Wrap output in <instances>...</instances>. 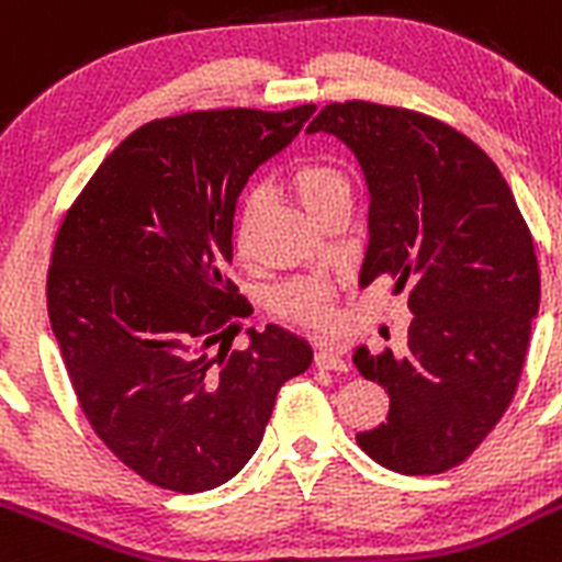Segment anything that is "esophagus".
Segmentation results:
<instances>
[{
    "label": "esophagus",
    "instance_id": "34e87169",
    "mask_svg": "<svg viewBox=\"0 0 562 562\" xmlns=\"http://www.w3.org/2000/svg\"><path fill=\"white\" fill-rule=\"evenodd\" d=\"M315 368H321V370H345V368H348V362H345L342 351L321 345V348L315 351Z\"/></svg>",
    "mask_w": 562,
    "mask_h": 562
}]
</instances>
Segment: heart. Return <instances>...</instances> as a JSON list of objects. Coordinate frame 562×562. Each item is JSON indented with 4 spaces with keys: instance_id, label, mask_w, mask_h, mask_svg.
Segmentation results:
<instances>
[{
    "instance_id": "heart-1",
    "label": "heart",
    "mask_w": 562,
    "mask_h": 562,
    "mask_svg": "<svg viewBox=\"0 0 562 562\" xmlns=\"http://www.w3.org/2000/svg\"><path fill=\"white\" fill-rule=\"evenodd\" d=\"M290 187L295 192V198L301 200L303 209L308 214H315L317 220L331 209L339 200L351 198V183H348V175L342 172L334 164L323 161H306L297 164L290 172ZM256 209V192H247L241 198V211H239V247L245 250V228L250 223V214ZM272 308L276 315L286 317L292 323H301V326H326L331 323L334 315V281L328 276H306L295 278V281H286V284L278 286L272 292Z\"/></svg>"
}]
</instances>
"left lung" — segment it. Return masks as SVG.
Returning a JSON list of instances; mask_svg holds the SVG:
<instances>
[{
    "label": "left lung",
    "instance_id": "1",
    "mask_svg": "<svg viewBox=\"0 0 562 562\" xmlns=\"http://www.w3.org/2000/svg\"><path fill=\"white\" fill-rule=\"evenodd\" d=\"M308 133L351 147L370 192L359 284H409L406 348L353 364L390 395L387 420L359 431L379 465L429 476L460 465L516 395L538 315L532 234L496 164L446 122L368 100L328 102Z\"/></svg>",
    "mask_w": 562,
    "mask_h": 562
}]
</instances>
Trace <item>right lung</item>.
I'll return each instance as SVG.
<instances>
[{
	"instance_id": "1",
	"label": "right lung",
	"mask_w": 562,
	"mask_h": 562,
	"mask_svg": "<svg viewBox=\"0 0 562 562\" xmlns=\"http://www.w3.org/2000/svg\"><path fill=\"white\" fill-rule=\"evenodd\" d=\"M315 105L217 108L136 127L66 211L46 308L80 409L150 485L203 493L259 449L281 384L312 348L278 326L231 348L245 297L228 278L247 178Z\"/></svg>"
}]
</instances>
